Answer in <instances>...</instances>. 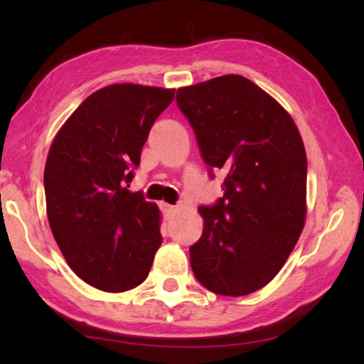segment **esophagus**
Returning <instances> with one entry per match:
<instances>
[{"instance_id": "esophagus-1", "label": "esophagus", "mask_w": 364, "mask_h": 364, "mask_svg": "<svg viewBox=\"0 0 364 364\" xmlns=\"http://www.w3.org/2000/svg\"><path fill=\"white\" fill-rule=\"evenodd\" d=\"M160 208H162V212H165L167 215L173 213L175 212V205H170V204H165V202H160Z\"/></svg>"}]
</instances>
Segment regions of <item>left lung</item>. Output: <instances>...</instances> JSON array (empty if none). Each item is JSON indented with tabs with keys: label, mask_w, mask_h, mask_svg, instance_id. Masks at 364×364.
<instances>
[{
	"label": "left lung",
	"mask_w": 364,
	"mask_h": 364,
	"mask_svg": "<svg viewBox=\"0 0 364 364\" xmlns=\"http://www.w3.org/2000/svg\"><path fill=\"white\" fill-rule=\"evenodd\" d=\"M204 162L221 170L223 197L202 205L189 249L208 291L241 297L279 273L305 221L306 154L284 109L249 78L223 75L176 91Z\"/></svg>",
	"instance_id": "obj_1"
}]
</instances>
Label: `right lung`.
Segmentation results:
<instances>
[{
	"mask_svg": "<svg viewBox=\"0 0 364 364\" xmlns=\"http://www.w3.org/2000/svg\"><path fill=\"white\" fill-rule=\"evenodd\" d=\"M175 90L110 85L86 97L49 149L45 196L60 252L90 286L125 292L139 286L162 244L156 204L130 193L141 151Z\"/></svg>",
	"mask_w": 364,
	"mask_h": 364,
	"instance_id": "1",
	"label": "right lung"
}]
</instances>
